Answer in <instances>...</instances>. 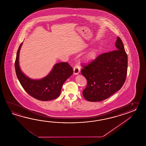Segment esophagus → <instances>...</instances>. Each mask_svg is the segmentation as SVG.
I'll list each match as a JSON object with an SVG mask.
<instances>
[{
  "label": "esophagus",
  "mask_w": 146,
  "mask_h": 146,
  "mask_svg": "<svg viewBox=\"0 0 146 146\" xmlns=\"http://www.w3.org/2000/svg\"><path fill=\"white\" fill-rule=\"evenodd\" d=\"M80 72V67L78 64H76L74 68V74H77Z\"/></svg>",
  "instance_id": "34e87169"
}]
</instances>
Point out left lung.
<instances>
[{
    "mask_svg": "<svg viewBox=\"0 0 146 146\" xmlns=\"http://www.w3.org/2000/svg\"><path fill=\"white\" fill-rule=\"evenodd\" d=\"M116 50L103 53L87 65L81 72L87 81L82 94L90 102L109 98L120 90L127 76L128 59L121 39L117 38Z\"/></svg>",
    "mask_w": 146,
    "mask_h": 146,
    "instance_id": "left-lung-1",
    "label": "left lung"
}]
</instances>
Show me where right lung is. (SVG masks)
I'll use <instances>...</instances> for the list:
<instances>
[{
	"mask_svg": "<svg viewBox=\"0 0 146 146\" xmlns=\"http://www.w3.org/2000/svg\"><path fill=\"white\" fill-rule=\"evenodd\" d=\"M22 43L17 51L15 64L17 78L23 88L36 99L49 101L59 96L62 84L73 74V69L68 62H59L54 66L46 77L40 80H33L22 73L19 65V52Z\"/></svg>",
	"mask_w": 146,
	"mask_h": 146,
	"instance_id": "right-lung-1",
	"label": "right lung"
}]
</instances>
